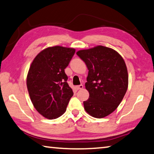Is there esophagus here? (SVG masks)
Returning a JSON list of instances; mask_svg holds the SVG:
<instances>
[{
  "label": "esophagus",
  "mask_w": 154,
  "mask_h": 154,
  "mask_svg": "<svg viewBox=\"0 0 154 154\" xmlns=\"http://www.w3.org/2000/svg\"><path fill=\"white\" fill-rule=\"evenodd\" d=\"M75 88H76L77 90H79V89H82L83 88V85H77L75 87Z\"/></svg>",
  "instance_id": "1"
}]
</instances>
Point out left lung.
Wrapping results in <instances>:
<instances>
[{
	"instance_id": "1",
	"label": "left lung",
	"mask_w": 154,
	"mask_h": 154,
	"mask_svg": "<svg viewBox=\"0 0 154 154\" xmlns=\"http://www.w3.org/2000/svg\"><path fill=\"white\" fill-rule=\"evenodd\" d=\"M77 54L89 70L85 85L89 97L83 102L85 110L95 118H104L116 110L127 92L125 60L115 50L103 46L79 50Z\"/></svg>"
}]
</instances>
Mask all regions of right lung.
I'll use <instances>...</instances> for the list:
<instances>
[{"instance_id": "obj_1", "label": "right lung", "mask_w": 154, "mask_h": 154, "mask_svg": "<svg viewBox=\"0 0 154 154\" xmlns=\"http://www.w3.org/2000/svg\"><path fill=\"white\" fill-rule=\"evenodd\" d=\"M75 52L74 48L49 47L39 53L30 66L27 77L30 99L36 110L46 119L62 115L73 96L65 69Z\"/></svg>"}]
</instances>
